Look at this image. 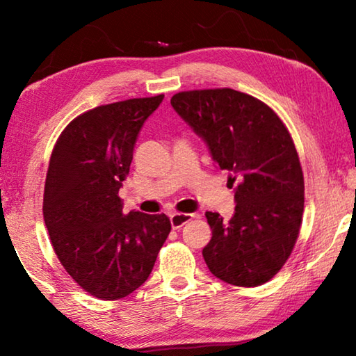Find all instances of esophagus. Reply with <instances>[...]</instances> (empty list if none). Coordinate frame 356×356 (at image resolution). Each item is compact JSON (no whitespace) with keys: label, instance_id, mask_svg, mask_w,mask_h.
<instances>
[{"label":"esophagus","instance_id":"obj_1","mask_svg":"<svg viewBox=\"0 0 356 356\" xmlns=\"http://www.w3.org/2000/svg\"><path fill=\"white\" fill-rule=\"evenodd\" d=\"M193 216L195 215H191V213H172L170 216L172 229H180L184 225H186V222H188Z\"/></svg>","mask_w":356,"mask_h":356}]
</instances>
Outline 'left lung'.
I'll return each instance as SVG.
<instances>
[{
    "label": "left lung",
    "mask_w": 356,
    "mask_h": 356,
    "mask_svg": "<svg viewBox=\"0 0 356 356\" xmlns=\"http://www.w3.org/2000/svg\"><path fill=\"white\" fill-rule=\"evenodd\" d=\"M171 105L236 182L232 218L206 212L212 238L204 261L227 284H264L291 256L303 216V171L291 135L272 108L236 89L179 92Z\"/></svg>",
    "instance_id": "left-lung-1"
}]
</instances>
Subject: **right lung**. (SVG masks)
<instances>
[{"instance_id": "1", "label": "right lung", "mask_w": 356, "mask_h": 356, "mask_svg": "<svg viewBox=\"0 0 356 356\" xmlns=\"http://www.w3.org/2000/svg\"><path fill=\"white\" fill-rule=\"evenodd\" d=\"M163 99H130L83 113L53 149L45 226L63 267L100 300L124 298L143 286L171 231L165 213L125 215L119 197L140 130Z\"/></svg>"}]
</instances>
